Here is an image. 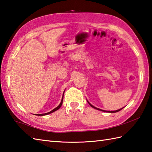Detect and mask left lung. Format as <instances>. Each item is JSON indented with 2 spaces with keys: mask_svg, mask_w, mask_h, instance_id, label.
Here are the masks:
<instances>
[{
  "mask_svg": "<svg viewBox=\"0 0 152 152\" xmlns=\"http://www.w3.org/2000/svg\"><path fill=\"white\" fill-rule=\"evenodd\" d=\"M88 103L89 104H90V105L92 107H93V108H94V109H97V110H102V111H103V112H108V113H116V112H118V111H120V110H122V109H119V110H114V111H107V110H102V109H97V108H96V107H94L93 105H92V104H91L88 102Z\"/></svg>",
  "mask_w": 152,
  "mask_h": 152,
  "instance_id": "obj_1",
  "label": "left lung"
}]
</instances>
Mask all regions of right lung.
<instances>
[{
    "label": "right lung",
    "mask_w": 152,
    "mask_h": 152,
    "mask_svg": "<svg viewBox=\"0 0 152 152\" xmlns=\"http://www.w3.org/2000/svg\"><path fill=\"white\" fill-rule=\"evenodd\" d=\"M63 97H64V94H63V96H62V99L61 102H60V103L59 105H58V107H56L55 109H54L53 110H52L51 111H50V112H49V113H45V114H36V115H38V116H44V115H47V114H49L52 113H53V112H55V111L57 110H58V109H59L60 108V107H61V106H62V102H63Z\"/></svg>",
    "instance_id": "obj_1"
}]
</instances>
